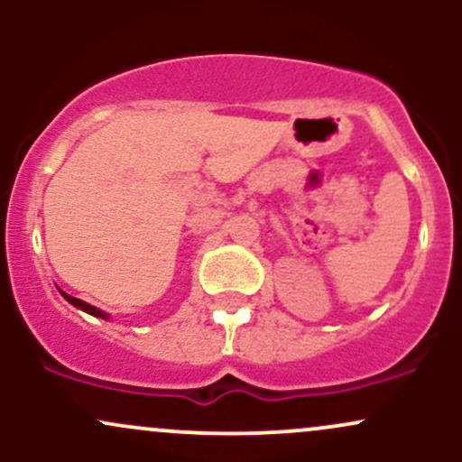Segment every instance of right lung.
Segmentation results:
<instances>
[{
    "label": "right lung",
    "mask_w": 462,
    "mask_h": 462,
    "mask_svg": "<svg viewBox=\"0 0 462 462\" xmlns=\"http://www.w3.org/2000/svg\"><path fill=\"white\" fill-rule=\"evenodd\" d=\"M62 295H65V300L69 301V304L78 306V309H79V310L88 312V315H93V317H102V319H108V315H106V312H104V310L95 309V306H91V304H87V301H82V300H78V298H71V295H67V293H62Z\"/></svg>",
    "instance_id": "add662e5"
}]
</instances>
